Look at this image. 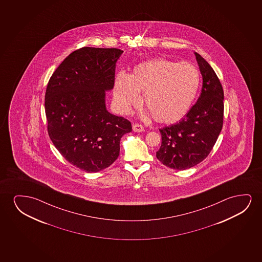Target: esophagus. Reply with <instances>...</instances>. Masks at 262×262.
<instances>
[{"label": "esophagus", "instance_id": "obj_1", "mask_svg": "<svg viewBox=\"0 0 262 262\" xmlns=\"http://www.w3.org/2000/svg\"><path fill=\"white\" fill-rule=\"evenodd\" d=\"M133 129L134 133H142L144 130L143 126L141 125V124H133Z\"/></svg>", "mask_w": 262, "mask_h": 262}]
</instances>
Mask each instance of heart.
<instances>
[{
	"label": "heart",
	"instance_id": "obj_1",
	"mask_svg": "<svg viewBox=\"0 0 262 262\" xmlns=\"http://www.w3.org/2000/svg\"><path fill=\"white\" fill-rule=\"evenodd\" d=\"M200 83L201 75L194 65L153 59L137 65L132 75L117 73L114 99L119 111L128 114L140 103V92H144V103L155 120L173 123L190 110Z\"/></svg>",
	"mask_w": 262,
	"mask_h": 262
}]
</instances>
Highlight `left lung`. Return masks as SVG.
<instances>
[{
	"label": "left lung",
	"mask_w": 262,
	"mask_h": 262,
	"mask_svg": "<svg viewBox=\"0 0 262 262\" xmlns=\"http://www.w3.org/2000/svg\"><path fill=\"white\" fill-rule=\"evenodd\" d=\"M202 75V90L196 104L179 122L160 129L161 147L157 158L163 165L185 170L208 157L221 133L224 91L208 61L194 53Z\"/></svg>",
	"instance_id": "obj_1"
}]
</instances>
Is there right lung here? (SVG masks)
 Returning <instances> with one entry per match:
<instances>
[{"label": "right lung", "mask_w": 262, "mask_h": 262, "mask_svg": "<svg viewBox=\"0 0 262 262\" xmlns=\"http://www.w3.org/2000/svg\"><path fill=\"white\" fill-rule=\"evenodd\" d=\"M123 51L82 47L59 65L47 84L45 109L54 147L76 167L99 172L117 159L122 137L132 124L112 115L105 91L115 84V66Z\"/></svg>", "instance_id": "obj_1"}]
</instances>
